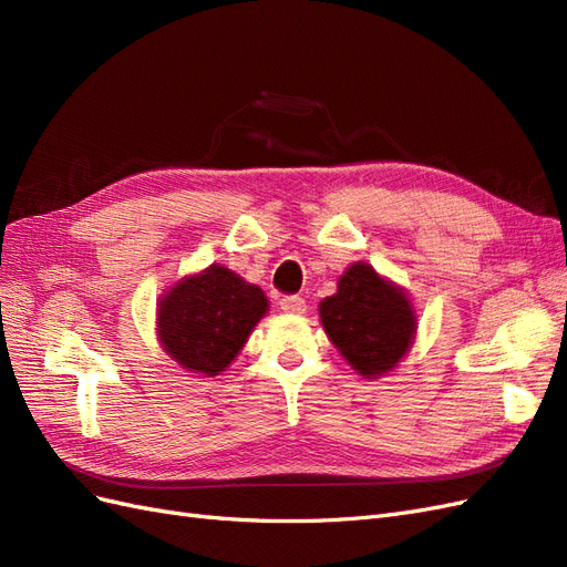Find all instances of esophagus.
I'll list each match as a JSON object with an SVG mask.
<instances>
[{
	"instance_id": "esophagus-1",
	"label": "esophagus",
	"mask_w": 567,
	"mask_h": 567,
	"mask_svg": "<svg viewBox=\"0 0 567 567\" xmlns=\"http://www.w3.org/2000/svg\"><path fill=\"white\" fill-rule=\"evenodd\" d=\"M279 305H281V310L288 315H305L307 312V302L300 296H284L279 300Z\"/></svg>"
}]
</instances>
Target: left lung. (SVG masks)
<instances>
[{"mask_svg":"<svg viewBox=\"0 0 567 567\" xmlns=\"http://www.w3.org/2000/svg\"><path fill=\"white\" fill-rule=\"evenodd\" d=\"M323 331L364 379L392 371L416 336V315L406 290L383 279L367 262H354L338 279V293L319 302Z\"/></svg>","mask_w":567,"mask_h":567,"instance_id":"8db88e82","label":"left lung"}]
</instances>
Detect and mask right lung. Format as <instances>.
Segmentation results:
<instances>
[{
  "instance_id": "right-lung-1",
  "label": "right lung",
  "mask_w": 567,
  "mask_h": 567,
  "mask_svg": "<svg viewBox=\"0 0 567 567\" xmlns=\"http://www.w3.org/2000/svg\"><path fill=\"white\" fill-rule=\"evenodd\" d=\"M267 310L262 288L227 267L210 265L161 298V346L182 369L213 379L234 362Z\"/></svg>"
}]
</instances>
